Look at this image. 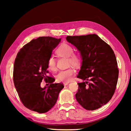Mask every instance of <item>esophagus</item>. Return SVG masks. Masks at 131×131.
Returning a JSON list of instances; mask_svg holds the SVG:
<instances>
[{
  "label": "esophagus",
  "instance_id": "obj_1",
  "mask_svg": "<svg viewBox=\"0 0 131 131\" xmlns=\"http://www.w3.org/2000/svg\"><path fill=\"white\" fill-rule=\"evenodd\" d=\"M69 82H64V83H63V84H64V86H66V85H68V84H69Z\"/></svg>",
  "mask_w": 131,
  "mask_h": 131
}]
</instances>
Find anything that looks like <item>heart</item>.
Instances as JSON below:
<instances>
[{"mask_svg": "<svg viewBox=\"0 0 131 131\" xmlns=\"http://www.w3.org/2000/svg\"><path fill=\"white\" fill-rule=\"evenodd\" d=\"M73 52L74 49L73 47L67 43H63L59 46L56 51V53L59 56L68 57V63L69 66L72 65L77 67L80 63V57L79 55L73 53ZM47 64L49 69L52 72L56 70V63L53 56H51L49 58L47 62ZM74 73L75 70L72 68L61 70L57 75L56 80L58 82H69Z\"/></svg>", "mask_w": 131, "mask_h": 131, "instance_id": "1", "label": "heart"}]
</instances>
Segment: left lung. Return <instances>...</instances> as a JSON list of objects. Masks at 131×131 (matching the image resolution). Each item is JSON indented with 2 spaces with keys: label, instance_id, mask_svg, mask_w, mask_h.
<instances>
[{
  "label": "left lung",
  "instance_id": "1",
  "mask_svg": "<svg viewBox=\"0 0 131 131\" xmlns=\"http://www.w3.org/2000/svg\"><path fill=\"white\" fill-rule=\"evenodd\" d=\"M66 39L80 51L82 59L77 78L84 81L78 83L76 100L85 109L96 110L106 104L115 91L118 77L115 55L95 34L67 36Z\"/></svg>",
  "mask_w": 131,
  "mask_h": 131
}]
</instances>
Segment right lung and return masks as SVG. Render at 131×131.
Listing matches in <instances>:
<instances>
[{"instance_id":"1","label":"right lung","mask_w":131,"mask_h":131,"mask_svg":"<svg viewBox=\"0 0 131 131\" xmlns=\"http://www.w3.org/2000/svg\"><path fill=\"white\" fill-rule=\"evenodd\" d=\"M61 39L50 37L33 39L23 46L15 58L13 80L22 104L39 113L48 112L55 105L63 84H53L55 79L47 76V62ZM42 80L49 86L41 88Z\"/></svg>"}]
</instances>
